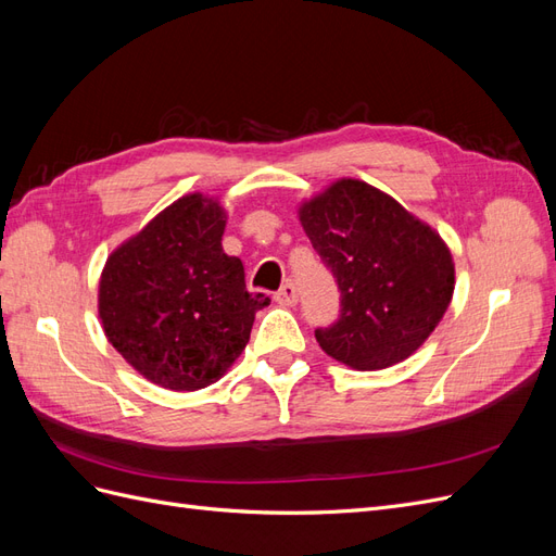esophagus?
Instances as JSON below:
<instances>
[{"label":"esophagus","mask_w":556,"mask_h":556,"mask_svg":"<svg viewBox=\"0 0 556 556\" xmlns=\"http://www.w3.org/2000/svg\"><path fill=\"white\" fill-rule=\"evenodd\" d=\"M280 306H294L296 304V299H299V292H296V285L294 282H285L282 288L276 292V296H274Z\"/></svg>","instance_id":"1"}]
</instances>
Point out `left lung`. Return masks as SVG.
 <instances>
[{"instance_id":"8db88e82","label":"left lung","mask_w":556,"mask_h":556,"mask_svg":"<svg viewBox=\"0 0 556 556\" xmlns=\"http://www.w3.org/2000/svg\"><path fill=\"white\" fill-rule=\"evenodd\" d=\"M299 220L341 290V315L315 329L329 357L357 371L408 359L454 292L450 248L396 199L355 178L299 206Z\"/></svg>"}]
</instances>
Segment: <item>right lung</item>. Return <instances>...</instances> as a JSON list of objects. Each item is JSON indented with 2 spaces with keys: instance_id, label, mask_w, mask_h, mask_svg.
I'll return each instance as SVG.
<instances>
[{
  "instance_id": "obj_1",
  "label": "right lung",
  "mask_w": 556,
  "mask_h": 556,
  "mask_svg": "<svg viewBox=\"0 0 556 556\" xmlns=\"http://www.w3.org/2000/svg\"><path fill=\"white\" fill-rule=\"evenodd\" d=\"M225 225L220 201L185 194L106 260L99 280L106 339L164 390L220 380L268 306V296L245 290L243 262L223 250Z\"/></svg>"
}]
</instances>
